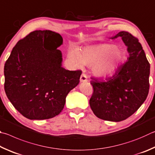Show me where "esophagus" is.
<instances>
[{"label": "esophagus", "instance_id": "obj_1", "mask_svg": "<svg viewBox=\"0 0 155 155\" xmlns=\"http://www.w3.org/2000/svg\"><path fill=\"white\" fill-rule=\"evenodd\" d=\"M88 81V77L87 75H86L85 73H82V75H81V77H80V82H87Z\"/></svg>", "mask_w": 155, "mask_h": 155}]
</instances>
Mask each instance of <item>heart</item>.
<instances>
[{"label":"heart","mask_w":155,"mask_h":155,"mask_svg":"<svg viewBox=\"0 0 155 155\" xmlns=\"http://www.w3.org/2000/svg\"><path fill=\"white\" fill-rule=\"evenodd\" d=\"M123 58V54L114 44H102L84 49L82 54L78 50L69 52V58L74 66L81 67L83 64L92 65L93 72L99 77L112 73L117 69Z\"/></svg>","instance_id":"1"}]
</instances>
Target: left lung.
I'll return each instance as SVG.
<instances>
[{"label": "left lung", "instance_id": "8db88e82", "mask_svg": "<svg viewBox=\"0 0 155 155\" xmlns=\"http://www.w3.org/2000/svg\"><path fill=\"white\" fill-rule=\"evenodd\" d=\"M118 37L127 46V61L104 81L91 78L93 93L89 101L97 117L114 122L134 114L144 102L150 87V63L139 40L127 31L118 32L112 39Z\"/></svg>", "mask_w": 155, "mask_h": 155}]
</instances>
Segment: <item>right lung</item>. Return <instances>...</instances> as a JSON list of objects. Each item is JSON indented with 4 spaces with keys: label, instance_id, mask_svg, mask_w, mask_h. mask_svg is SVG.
Wrapping results in <instances>:
<instances>
[{
    "label": "right lung",
    "instance_id": "1",
    "mask_svg": "<svg viewBox=\"0 0 155 155\" xmlns=\"http://www.w3.org/2000/svg\"><path fill=\"white\" fill-rule=\"evenodd\" d=\"M62 43L56 32L32 31L16 43L5 62V93L24 117L44 120L58 115L68 93L79 84L82 71L61 66L57 48Z\"/></svg>",
    "mask_w": 155,
    "mask_h": 155
}]
</instances>
